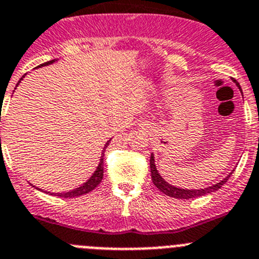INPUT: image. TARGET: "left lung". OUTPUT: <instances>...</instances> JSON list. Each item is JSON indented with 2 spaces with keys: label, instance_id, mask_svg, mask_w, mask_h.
Wrapping results in <instances>:
<instances>
[{
  "label": "left lung",
  "instance_id": "1",
  "mask_svg": "<svg viewBox=\"0 0 259 259\" xmlns=\"http://www.w3.org/2000/svg\"><path fill=\"white\" fill-rule=\"evenodd\" d=\"M234 82L236 83L237 88L241 90L239 82H237L236 80H234ZM150 166H151V177H152L153 185H155L158 190L161 191V192H164L165 195H167V196H170V197H174V199L188 200V199H193V197L204 196V195H208V193L214 192V191H218L223 185H225L226 182H227V179L230 178V176L232 174V173H230L225 179H222L220 183L210 186V187L200 188V190H185V188H179V187H176V186H173V185H170V183H167V182L165 181V179L162 178L160 174H158L157 169H156V165H155V156H153V153H151Z\"/></svg>",
  "mask_w": 259,
  "mask_h": 259
}]
</instances>
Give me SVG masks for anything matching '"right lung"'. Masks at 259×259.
<instances>
[{
    "label": "right lung",
    "instance_id": "add662e5",
    "mask_svg": "<svg viewBox=\"0 0 259 259\" xmlns=\"http://www.w3.org/2000/svg\"><path fill=\"white\" fill-rule=\"evenodd\" d=\"M54 62H55V59L54 60H50V62L44 63V64L38 66V68H39V67H44V66H49V64H53V63H54ZM24 76H25V74H24ZM24 76H23V77L20 78L19 82L16 83V86L19 85L20 81H22L23 78H24ZM109 141H111V139H109ZM109 141L107 142L106 144H104V148H103V151H102L101 160H99V164H98L97 169H95V171H94V173H93V176L90 177V178L88 179V181H86L85 183H83V185H81L80 187H77V188H74V190L68 191V192H60V193H50V192H49V193H50V195H55V196L66 197V199H68V197L81 196V195H85V193H88V192H90V191L94 190V188L97 187V186L99 185V183H101L102 179H103V157H104V151H106V148H107V147H108ZM37 190H38V188H37Z\"/></svg>",
    "mask_w": 259,
    "mask_h": 259
}]
</instances>
